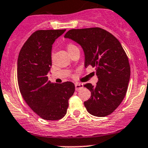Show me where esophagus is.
<instances>
[{"label":"esophagus","mask_w":148,"mask_h":148,"mask_svg":"<svg viewBox=\"0 0 148 148\" xmlns=\"http://www.w3.org/2000/svg\"><path fill=\"white\" fill-rule=\"evenodd\" d=\"M84 87L82 84H80V83H76L75 84V90H79L80 89H82V88Z\"/></svg>","instance_id":"34e87169"}]
</instances>
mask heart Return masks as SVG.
<instances>
[{
    "label": "heart",
    "instance_id": "obj_1",
    "mask_svg": "<svg viewBox=\"0 0 148 148\" xmlns=\"http://www.w3.org/2000/svg\"><path fill=\"white\" fill-rule=\"evenodd\" d=\"M76 47H77V46H75V45H73V44H69L67 45V50H70L71 49H72V48H76Z\"/></svg>",
    "mask_w": 148,
    "mask_h": 148
}]
</instances>
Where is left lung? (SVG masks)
Returning a JSON list of instances; mask_svg holds the SVG:
<instances>
[{"label":"left lung","instance_id":"left-lung-1","mask_svg":"<svg viewBox=\"0 0 148 148\" xmlns=\"http://www.w3.org/2000/svg\"><path fill=\"white\" fill-rule=\"evenodd\" d=\"M64 38L80 45L85 56V67H95L98 82L96 86H84L90 92L84 102L87 111L95 116L112 113L124 100L130 80L129 59L116 37L98 27L71 29Z\"/></svg>","mask_w":148,"mask_h":148}]
</instances>
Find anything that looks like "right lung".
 <instances>
[{
    "label": "right lung",
    "mask_w": 148,
    "mask_h": 148,
    "mask_svg": "<svg viewBox=\"0 0 148 148\" xmlns=\"http://www.w3.org/2000/svg\"><path fill=\"white\" fill-rule=\"evenodd\" d=\"M62 30H38L22 46L17 60V82L30 108L45 120L64 117L75 86L72 82L53 84L48 74L52 66L53 44L64 33Z\"/></svg>",
    "instance_id": "add662e5"
}]
</instances>
